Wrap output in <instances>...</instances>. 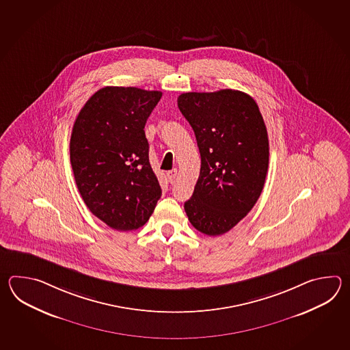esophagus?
<instances>
[{"label":"esophagus","mask_w":350,"mask_h":350,"mask_svg":"<svg viewBox=\"0 0 350 350\" xmlns=\"http://www.w3.org/2000/svg\"><path fill=\"white\" fill-rule=\"evenodd\" d=\"M166 176H167V178H169L170 181H174L175 178L178 176V170H176V169H172L170 172H166Z\"/></svg>","instance_id":"1"}]
</instances>
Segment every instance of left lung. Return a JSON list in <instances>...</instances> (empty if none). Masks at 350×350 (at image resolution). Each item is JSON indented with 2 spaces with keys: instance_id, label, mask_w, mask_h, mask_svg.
<instances>
[{
  "instance_id": "8db88e82",
  "label": "left lung",
  "mask_w": 350,
  "mask_h": 350,
  "mask_svg": "<svg viewBox=\"0 0 350 350\" xmlns=\"http://www.w3.org/2000/svg\"><path fill=\"white\" fill-rule=\"evenodd\" d=\"M178 106L193 127L201 157L186 215L196 230L221 235L247 215L262 191L267 126L253 97L238 90L185 92Z\"/></svg>"
}]
</instances>
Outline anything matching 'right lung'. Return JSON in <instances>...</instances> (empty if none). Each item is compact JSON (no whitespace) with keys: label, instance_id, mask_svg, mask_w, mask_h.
Here are the masks:
<instances>
[{"label":"right lung","instance_id":"add662e5","mask_svg":"<svg viewBox=\"0 0 350 350\" xmlns=\"http://www.w3.org/2000/svg\"><path fill=\"white\" fill-rule=\"evenodd\" d=\"M161 96L160 91L106 86L75 120L70 161L76 185L90 211L115 230L142 228L161 196L144 131Z\"/></svg>","mask_w":350,"mask_h":350}]
</instances>
